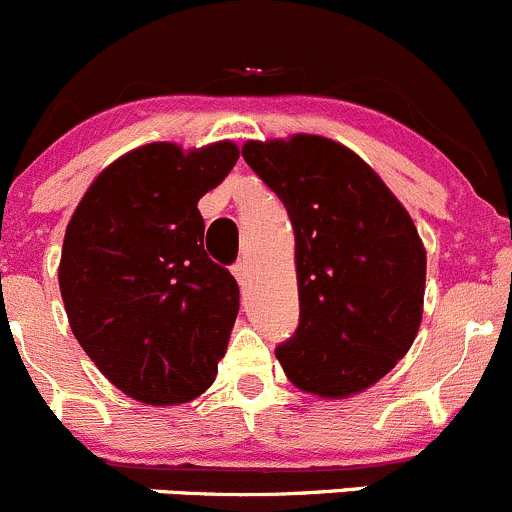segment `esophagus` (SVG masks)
Masks as SVG:
<instances>
[{"label": "esophagus", "mask_w": 512, "mask_h": 512, "mask_svg": "<svg viewBox=\"0 0 512 512\" xmlns=\"http://www.w3.org/2000/svg\"><path fill=\"white\" fill-rule=\"evenodd\" d=\"M232 275H235V280L240 282V287H245L247 285V262L245 260H240V262H235V265H232Z\"/></svg>", "instance_id": "obj_1"}]
</instances>
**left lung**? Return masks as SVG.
I'll use <instances>...</instances> for the list:
<instances>
[{"instance_id":"obj_1","label":"left lung","mask_w":512,"mask_h":512,"mask_svg":"<svg viewBox=\"0 0 512 512\" xmlns=\"http://www.w3.org/2000/svg\"><path fill=\"white\" fill-rule=\"evenodd\" d=\"M242 158L294 227L299 327L275 352L287 379L322 399L369 389L421 327L426 250L414 220L364 160L329 138L247 141Z\"/></svg>"}]
</instances>
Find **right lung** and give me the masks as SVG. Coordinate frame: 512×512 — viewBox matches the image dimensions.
<instances>
[{
  "instance_id": "add662e5",
  "label": "right lung",
  "mask_w": 512,
  "mask_h": 512,
  "mask_svg": "<svg viewBox=\"0 0 512 512\" xmlns=\"http://www.w3.org/2000/svg\"><path fill=\"white\" fill-rule=\"evenodd\" d=\"M237 158L230 141L188 153L148 143L98 175L66 227L59 287L71 332L143 404H185L218 374L240 287L203 250L198 200Z\"/></svg>"
}]
</instances>
